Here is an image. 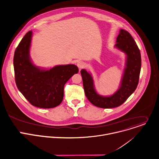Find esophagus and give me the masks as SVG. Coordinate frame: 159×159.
<instances>
[{"label":"esophagus","instance_id":"1","mask_svg":"<svg viewBox=\"0 0 159 159\" xmlns=\"http://www.w3.org/2000/svg\"><path fill=\"white\" fill-rule=\"evenodd\" d=\"M84 66H85V65H84V63L83 62H82V61H78V63H77V66L78 67L80 70L81 69H82L83 68H84Z\"/></svg>","mask_w":159,"mask_h":159}]
</instances>
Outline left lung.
<instances>
[{
    "label": "left lung",
    "mask_w": 159,
    "mask_h": 159,
    "mask_svg": "<svg viewBox=\"0 0 159 159\" xmlns=\"http://www.w3.org/2000/svg\"><path fill=\"white\" fill-rule=\"evenodd\" d=\"M115 47L126 54V63L120 88L112 95L103 97L98 95L95 91L92 75L85 69L81 70L86 98L95 106L103 109L114 108L122 104L134 92L139 81L142 64L141 54L131 34L120 29Z\"/></svg>",
    "instance_id": "1"
}]
</instances>
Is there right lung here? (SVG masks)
Segmentation results:
<instances>
[{"label": "right lung", "mask_w": 159, "mask_h": 159, "mask_svg": "<svg viewBox=\"0 0 159 159\" xmlns=\"http://www.w3.org/2000/svg\"><path fill=\"white\" fill-rule=\"evenodd\" d=\"M32 34L31 31L26 33L14 52L16 86L33 106L54 108L63 100L65 84L79 69L74 64L56 66L48 70L34 66L30 57Z\"/></svg>", "instance_id": "add662e5"}]
</instances>
